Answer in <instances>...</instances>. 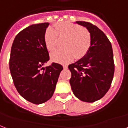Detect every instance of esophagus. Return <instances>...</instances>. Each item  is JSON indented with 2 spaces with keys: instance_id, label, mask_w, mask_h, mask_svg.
Instances as JSON below:
<instances>
[{
  "instance_id": "1",
  "label": "esophagus",
  "mask_w": 128,
  "mask_h": 128,
  "mask_svg": "<svg viewBox=\"0 0 128 128\" xmlns=\"http://www.w3.org/2000/svg\"><path fill=\"white\" fill-rule=\"evenodd\" d=\"M63 68H64V69H67V65H63Z\"/></svg>"
}]
</instances>
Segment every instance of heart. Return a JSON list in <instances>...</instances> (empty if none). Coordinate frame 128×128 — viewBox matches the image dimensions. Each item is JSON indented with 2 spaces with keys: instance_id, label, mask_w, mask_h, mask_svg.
Masks as SVG:
<instances>
[{
  "instance_id": "heart-1",
  "label": "heart",
  "mask_w": 128,
  "mask_h": 128,
  "mask_svg": "<svg viewBox=\"0 0 128 128\" xmlns=\"http://www.w3.org/2000/svg\"><path fill=\"white\" fill-rule=\"evenodd\" d=\"M59 39L65 38L64 48L55 49L50 54V59L59 63H67L74 58L80 59L89 52L92 44V34L82 26L69 22L55 25V29L48 27L44 33V42L46 48L51 50L57 46Z\"/></svg>"
}]
</instances>
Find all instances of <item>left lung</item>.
<instances>
[{"instance_id":"obj_1","label":"left lung","mask_w":128,"mask_h":128,"mask_svg":"<svg viewBox=\"0 0 128 128\" xmlns=\"http://www.w3.org/2000/svg\"><path fill=\"white\" fill-rule=\"evenodd\" d=\"M76 22L88 28L92 44L85 57L68 66L71 73L69 82L78 99L92 103L103 98L112 85L115 70L112 46L98 26L88 22Z\"/></svg>"}]
</instances>
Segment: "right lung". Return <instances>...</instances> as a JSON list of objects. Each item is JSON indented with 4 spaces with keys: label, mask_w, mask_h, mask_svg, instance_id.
<instances>
[{
    "label": "right lung",
    "mask_w": 128,
    "mask_h": 128,
    "mask_svg": "<svg viewBox=\"0 0 128 128\" xmlns=\"http://www.w3.org/2000/svg\"><path fill=\"white\" fill-rule=\"evenodd\" d=\"M48 22L32 24L15 36L12 44L9 68L18 94L34 104L48 101L55 92L63 66L56 63L45 68L49 55L44 42Z\"/></svg>",
    "instance_id": "right-lung-1"
}]
</instances>
